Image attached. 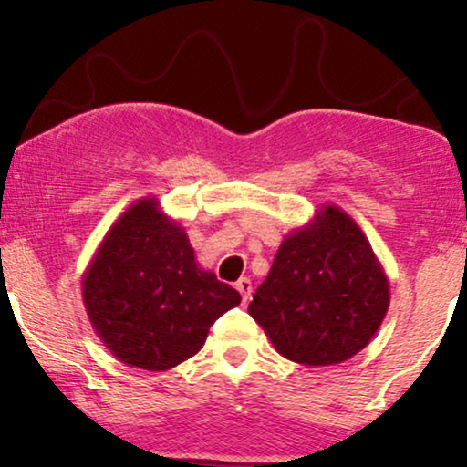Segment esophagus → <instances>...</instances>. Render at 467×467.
<instances>
[{
	"instance_id": "1",
	"label": "esophagus",
	"mask_w": 467,
	"mask_h": 467,
	"mask_svg": "<svg viewBox=\"0 0 467 467\" xmlns=\"http://www.w3.org/2000/svg\"><path fill=\"white\" fill-rule=\"evenodd\" d=\"M237 292L241 294V301L244 303H248L250 301V296H252V281L248 276H244V278H239L237 281Z\"/></svg>"
}]
</instances>
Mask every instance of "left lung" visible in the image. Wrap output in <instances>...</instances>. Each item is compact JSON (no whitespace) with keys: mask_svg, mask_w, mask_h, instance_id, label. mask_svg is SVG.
Masks as SVG:
<instances>
[{"mask_svg":"<svg viewBox=\"0 0 467 467\" xmlns=\"http://www.w3.org/2000/svg\"><path fill=\"white\" fill-rule=\"evenodd\" d=\"M389 303L387 272L368 239L340 206L325 203L278 245L248 312L283 358L329 367L371 342Z\"/></svg>","mask_w":467,"mask_h":467,"instance_id":"1","label":"left lung"}]
</instances>
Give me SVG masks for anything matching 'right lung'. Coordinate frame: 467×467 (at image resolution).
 Wrapping results in <instances>:
<instances>
[{"instance_id": "1", "label": "right lung", "mask_w": 467, "mask_h": 467, "mask_svg": "<svg viewBox=\"0 0 467 467\" xmlns=\"http://www.w3.org/2000/svg\"><path fill=\"white\" fill-rule=\"evenodd\" d=\"M83 303L111 356L166 371L195 356L211 325L241 296L200 267L189 234L164 215L158 197H142L96 248L83 272Z\"/></svg>"}]
</instances>
